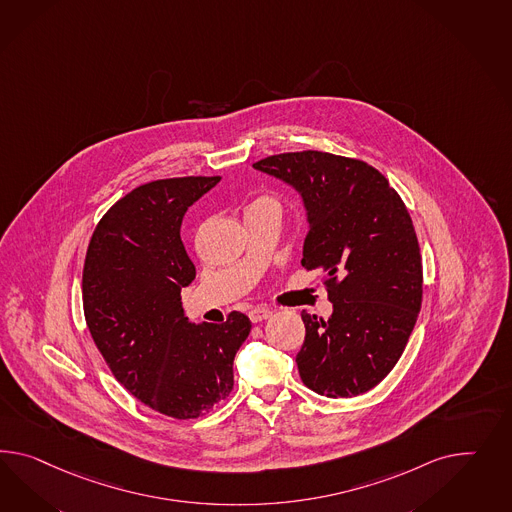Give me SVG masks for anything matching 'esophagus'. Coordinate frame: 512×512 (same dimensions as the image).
Instances as JSON below:
<instances>
[{"label":"esophagus","mask_w":512,"mask_h":512,"mask_svg":"<svg viewBox=\"0 0 512 512\" xmlns=\"http://www.w3.org/2000/svg\"><path fill=\"white\" fill-rule=\"evenodd\" d=\"M249 320L251 322H263L266 318L272 317V311L266 309V307H253L248 313Z\"/></svg>","instance_id":"1"}]
</instances>
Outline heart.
I'll return each mask as SVG.
<instances>
[{
    "instance_id": "b5f03b06",
    "label": "heart",
    "mask_w": 512,
    "mask_h": 512,
    "mask_svg": "<svg viewBox=\"0 0 512 512\" xmlns=\"http://www.w3.org/2000/svg\"><path fill=\"white\" fill-rule=\"evenodd\" d=\"M259 201H266V203H274V205H276V201L270 199V197H263V199H259Z\"/></svg>"
}]
</instances>
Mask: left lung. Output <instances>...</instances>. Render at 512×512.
<instances>
[{"mask_svg": "<svg viewBox=\"0 0 512 512\" xmlns=\"http://www.w3.org/2000/svg\"><path fill=\"white\" fill-rule=\"evenodd\" d=\"M304 197L307 270L324 272L332 317L302 313V382L358 397L402 356L423 300V264L408 208L373 166L330 152H283L253 164Z\"/></svg>", "mask_w": 512, "mask_h": 512, "instance_id": "8db88e82", "label": "left lung"}]
</instances>
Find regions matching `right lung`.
Instances as JSON below:
<instances>
[{"mask_svg": "<svg viewBox=\"0 0 512 512\" xmlns=\"http://www.w3.org/2000/svg\"><path fill=\"white\" fill-rule=\"evenodd\" d=\"M220 179L134 188L98 221L83 263V315L102 358L136 399L175 419L208 414L229 397L236 352L251 332L240 311L223 324H192L180 302L195 279L182 218Z\"/></svg>", "mask_w": 512, "mask_h": 512, "instance_id": "add662e5", "label": "right lung"}]
</instances>
